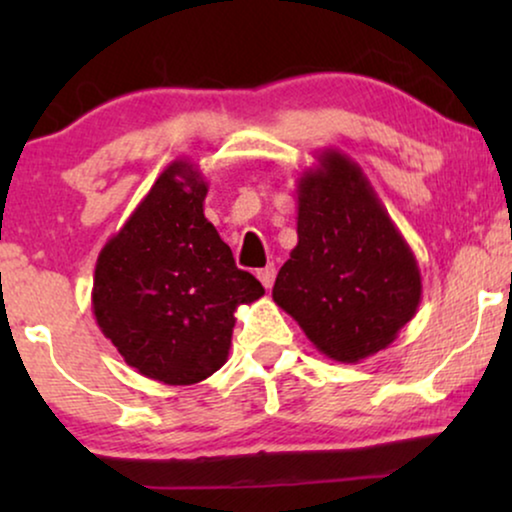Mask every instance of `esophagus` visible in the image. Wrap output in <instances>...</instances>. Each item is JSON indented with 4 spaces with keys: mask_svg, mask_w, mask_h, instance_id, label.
Here are the masks:
<instances>
[{
    "mask_svg": "<svg viewBox=\"0 0 512 512\" xmlns=\"http://www.w3.org/2000/svg\"><path fill=\"white\" fill-rule=\"evenodd\" d=\"M275 275H277L275 265H265V268H261V270L256 272V277L261 279V284L265 286V289H270L272 282H275Z\"/></svg>",
    "mask_w": 512,
    "mask_h": 512,
    "instance_id": "obj_1",
    "label": "esophagus"
}]
</instances>
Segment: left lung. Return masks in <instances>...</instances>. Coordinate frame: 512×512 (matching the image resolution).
I'll return each mask as SVG.
<instances>
[{"instance_id":"obj_1","label":"left lung","mask_w":512,"mask_h":512,"mask_svg":"<svg viewBox=\"0 0 512 512\" xmlns=\"http://www.w3.org/2000/svg\"><path fill=\"white\" fill-rule=\"evenodd\" d=\"M328 359L359 363L387 349L422 300L410 244L359 165L324 149L298 179V244L272 286Z\"/></svg>"}]
</instances>
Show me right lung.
<instances>
[{"label": "right lung", "instance_id": "1", "mask_svg": "<svg viewBox=\"0 0 512 512\" xmlns=\"http://www.w3.org/2000/svg\"><path fill=\"white\" fill-rule=\"evenodd\" d=\"M205 198L198 167L174 160L95 265L104 338L139 375L172 387L207 380L228 361L235 310L265 293L205 219Z\"/></svg>", "mask_w": 512, "mask_h": 512}]
</instances>
